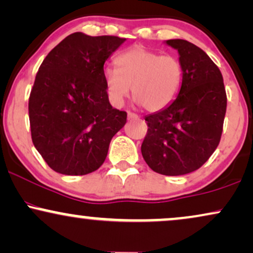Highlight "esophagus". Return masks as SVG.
I'll return each instance as SVG.
<instances>
[{
  "label": "esophagus",
  "mask_w": 253,
  "mask_h": 253,
  "mask_svg": "<svg viewBox=\"0 0 253 253\" xmlns=\"http://www.w3.org/2000/svg\"><path fill=\"white\" fill-rule=\"evenodd\" d=\"M127 118H128L129 120H132V119H139V117H137L136 114L132 113V112H128V113H127Z\"/></svg>",
  "instance_id": "esophagus-1"
}]
</instances>
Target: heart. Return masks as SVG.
<instances>
[{"instance_id": "b5f03b06", "label": "heart", "mask_w": 253, "mask_h": 253, "mask_svg": "<svg viewBox=\"0 0 253 253\" xmlns=\"http://www.w3.org/2000/svg\"><path fill=\"white\" fill-rule=\"evenodd\" d=\"M117 68L104 70L111 103L121 106L132 88L137 104L149 112L168 107L177 97L183 81V68L175 56H161L142 46L130 47L116 59Z\"/></svg>"}]
</instances>
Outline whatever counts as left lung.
Masks as SVG:
<instances>
[{"label": "left lung", "instance_id": "8db88e82", "mask_svg": "<svg viewBox=\"0 0 253 253\" xmlns=\"http://www.w3.org/2000/svg\"><path fill=\"white\" fill-rule=\"evenodd\" d=\"M165 43L177 50L183 81L168 107L145 118L148 132L141 153L154 171L178 176L197 170L218 146L226 93L222 73L202 49L184 40Z\"/></svg>", "mask_w": 253, "mask_h": 253}]
</instances>
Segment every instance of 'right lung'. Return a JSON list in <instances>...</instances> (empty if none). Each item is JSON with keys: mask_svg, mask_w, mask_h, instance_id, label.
I'll use <instances>...</instances> for the list:
<instances>
[{"mask_svg": "<svg viewBox=\"0 0 253 253\" xmlns=\"http://www.w3.org/2000/svg\"><path fill=\"white\" fill-rule=\"evenodd\" d=\"M126 38L75 33L41 64L29 98L31 137L49 167L64 175L97 170L127 113L112 107L104 64Z\"/></svg>", "mask_w": 253, "mask_h": 253, "instance_id": "right-lung-1", "label": "right lung"}]
</instances>
